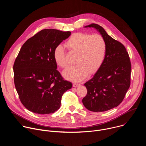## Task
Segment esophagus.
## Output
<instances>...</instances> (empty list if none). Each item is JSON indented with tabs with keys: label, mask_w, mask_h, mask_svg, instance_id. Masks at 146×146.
Masks as SVG:
<instances>
[{
	"label": "esophagus",
	"mask_w": 146,
	"mask_h": 146,
	"mask_svg": "<svg viewBox=\"0 0 146 146\" xmlns=\"http://www.w3.org/2000/svg\"><path fill=\"white\" fill-rule=\"evenodd\" d=\"M80 86V84H79V83L76 82H74V83H73V86L74 87H78V86Z\"/></svg>",
	"instance_id": "34e87169"
}]
</instances>
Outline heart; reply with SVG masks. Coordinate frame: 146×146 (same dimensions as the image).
Returning <instances> with one entry per match:
<instances>
[{
  "instance_id": "b5f03b06",
  "label": "heart",
  "mask_w": 146,
  "mask_h": 146,
  "mask_svg": "<svg viewBox=\"0 0 146 146\" xmlns=\"http://www.w3.org/2000/svg\"><path fill=\"white\" fill-rule=\"evenodd\" d=\"M65 45L71 53L76 54L75 62L77 65L64 72V76L68 79L76 81L83 80L88 73H95L105 59L106 43L100 35L74 33ZM54 57L59 66L64 68L68 66L66 53L61 45L55 47Z\"/></svg>"
}]
</instances>
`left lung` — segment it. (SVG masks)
I'll use <instances>...</instances> for the list:
<instances>
[{"mask_svg":"<svg viewBox=\"0 0 146 146\" xmlns=\"http://www.w3.org/2000/svg\"><path fill=\"white\" fill-rule=\"evenodd\" d=\"M85 27L94 28L100 32L106 41V53L102 66L84 84L87 94L82 102L90 111H108L119 105L130 87V58L124 46L110 36L101 26L91 24Z\"/></svg>","mask_w":146,"mask_h":146,"instance_id":"8db88e82","label":"left lung"}]
</instances>
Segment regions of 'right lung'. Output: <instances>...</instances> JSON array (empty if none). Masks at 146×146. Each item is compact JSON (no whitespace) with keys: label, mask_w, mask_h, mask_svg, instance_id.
I'll use <instances>...</instances> for the list:
<instances>
[{"label":"right lung","mask_w":146,"mask_h":146,"mask_svg":"<svg viewBox=\"0 0 146 146\" xmlns=\"http://www.w3.org/2000/svg\"><path fill=\"white\" fill-rule=\"evenodd\" d=\"M71 32L41 30L23 45L14 66V84L20 101L28 110L39 114L53 113L60 106L62 96L72 87L56 70L55 47Z\"/></svg>","instance_id":"obj_1"}]
</instances>
